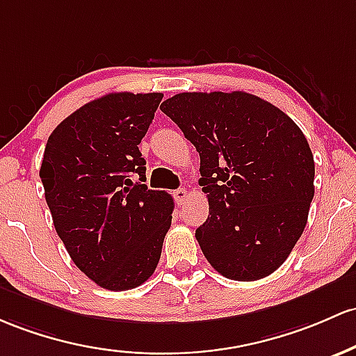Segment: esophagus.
<instances>
[{
    "label": "esophagus",
    "mask_w": 356,
    "mask_h": 356,
    "mask_svg": "<svg viewBox=\"0 0 356 356\" xmlns=\"http://www.w3.org/2000/svg\"><path fill=\"white\" fill-rule=\"evenodd\" d=\"M174 199L177 204H184L186 199H187V191L186 189H177L174 193Z\"/></svg>",
    "instance_id": "34e87169"
}]
</instances>
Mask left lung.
Wrapping results in <instances>:
<instances>
[{"mask_svg":"<svg viewBox=\"0 0 356 356\" xmlns=\"http://www.w3.org/2000/svg\"><path fill=\"white\" fill-rule=\"evenodd\" d=\"M163 113L199 152L209 216L196 229L226 279L259 280L291 255L314 197V159L284 111L243 91L181 92Z\"/></svg>","mask_w":356,"mask_h":356,"instance_id":"left-lung-1","label":"left lung"}]
</instances>
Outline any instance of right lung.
Returning <instances> with one entry per match:
<instances>
[{
	"label": "right lung",
	"instance_id": "add662e5",
	"mask_svg": "<svg viewBox=\"0 0 356 356\" xmlns=\"http://www.w3.org/2000/svg\"><path fill=\"white\" fill-rule=\"evenodd\" d=\"M162 97H97L47 140L40 179L57 235L77 268L108 291L145 282L170 228L174 199L143 184L147 162L138 150Z\"/></svg>",
	"mask_w": 356,
	"mask_h": 356
}]
</instances>
